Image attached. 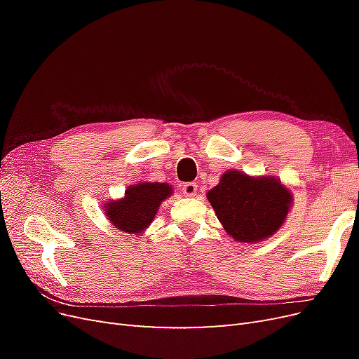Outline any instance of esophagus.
<instances>
[{"label":"esophagus","instance_id":"obj_1","mask_svg":"<svg viewBox=\"0 0 359 359\" xmlns=\"http://www.w3.org/2000/svg\"><path fill=\"white\" fill-rule=\"evenodd\" d=\"M196 191H198L196 182H186L182 186V193L186 194V196H194V194H196Z\"/></svg>","mask_w":359,"mask_h":359}]
</instances>
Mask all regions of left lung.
Wrapping results in <instances>:
<instances>
[{"label": "left lung", "instance_id": "left-lung-1", "mask_svg": "<svg viewBox=\"0 0 359 359\" xmlns=\"http://www.w3.org/2000/svg\"><path fill=\"white\" fill-rule=\"evenodd\" d=\"M206 198L233 240L256 243L280 229L292 194L276 178H252L238 170L224 172Z\"/></svg>", "mask_w": 359, "mask_h": 359}]
</instances>
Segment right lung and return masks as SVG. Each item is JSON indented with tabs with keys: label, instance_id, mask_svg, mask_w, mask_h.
Here are the masks:
<instances>
[{
	"label": "right lung",
	"instance_id": "obj_1",
	"mask_svg": "<svg viewBox=\"0 0 359 359\" xmlns=\"http://www.w3.org/2000/svg\"><path fill=\"white\" fill-rule=\"evenodd\" d=\"M172 194L166 182H142L128 187L126 196L106 203V215L119 231L140 233L154 220L158 205Z\"/></svg>",
	"mask_w": 359,
	"mask_h": 359
}]
</instances>
